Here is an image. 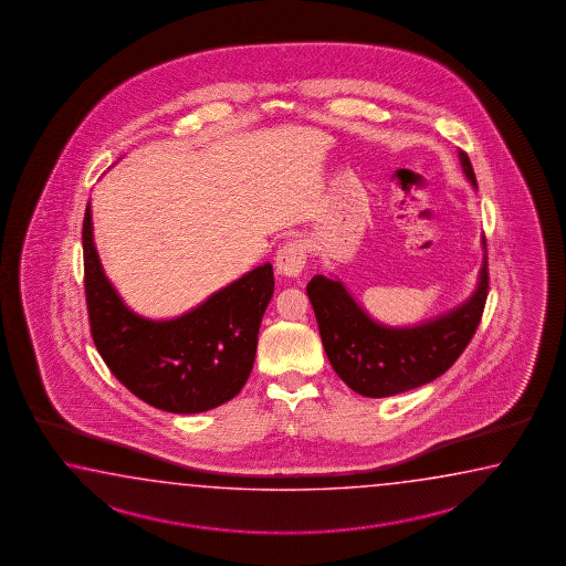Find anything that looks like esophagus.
I'll return each mask as SVG.
<instances>
[{
	"label": "esophagus",
	"mask_w": 566,
	"mask_h": 566,
	"mask_svg": "<svg viewBox=\"0 0 566 566\" xmlns=\"http://www.w3.org/2000/svg\"><path fill=\"white\" fill-rule=\"evenodd\" d=\"M307 261V247L303 241H289L279 249L275 266L283 277H300Z\"/></svg>",
	"instance_id": "1"
}]
</instances>
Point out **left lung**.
Segmentation results:
<instances>
[{
  "mask_svg": "<svg viewBox=\"0 0 566 566\" xmlns=\"http://www.w3.org/2000/svg\"><path fill=\"white\" fill-rule=\"evenodd\" d=\"M459 161L478 190L470 157L459 149ZM475 289L453 310L415 325L376 322L337 277L315 275L307 295L317 317L327 360L337 376L361 397L385 398L407 392L446 374L468 348L480 325L488 297V254Z\"/></svg>",
  "mask_w": 566,
  "mask_h": 566,
  "instance_id": "obj_1",
  "label": "left lung"
}]
</instances>
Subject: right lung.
<instances>
[{"instance_id":"1","label":"right lung","mask_w":566,"mask_h":566,"mask_svg":"<svg viewBox=\"0 0 566 566\" xmlns=\"http://www.w3.org/2000/svg\"><path fill=\"white\" fill-rule=\"evenodd\" d=\"M91 334L108 370L147 405L176 415L217 409L241 392L253 370L259 327L275 291L273 265L256 266L171 319H149L120 300L83 222Z\"/></svg>"}]
</instances>
